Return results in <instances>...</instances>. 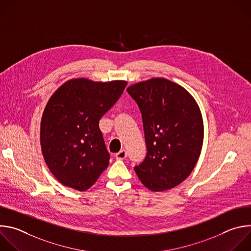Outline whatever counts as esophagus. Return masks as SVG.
<instances>
[{"label":"esophagus","mask_w":251,"mask_h":251,"mask_svg":"<svg viewBox=\"0 0 251 251\" xmlns=\"http://www.w3.org/2000/svg\"><path fill=\"white\" fill-rule=\"evenodd\" d=\"M126 157H127V152H126L124 149L115 154V158H116L117 160H124Z\"/></svg>","instance_id":"esophagus-1"}]
</instances>
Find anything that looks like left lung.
Masks as SVG:
<instances>
[{"mask_svg":"<svg viewBox=\"0 0 251 251\" xmlns=\"http://www.w3.org/2000/svg\"><path fill=\"white\" fill-rule=\"evenodd\" d=\"M142 114L147 156L134 170L153 192L180 185L194 170L202 146L199 106L182 86L152 78L127 88Z\"/></svg>","mask_w":251,"mask_h":251,"instance_id":"left-lung-1","label":"left lung"}]
</instances>
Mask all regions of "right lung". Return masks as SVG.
Segmentation results:
<instances>
[{"label":"right lung","mask_w":251,"mask_h":251,"mask_svg":"<svg viewBox=\"0 0 251 251\" xmlns=\"http://www.w3.org/2000/svg\"><path fill=\"white\" fill-rule=\"evenodd\" d=\"M126 85L122 80L71 79L49 100L41 123V145L49 169L62 185L86 191L108 167L110 154L99 120Z\"/></svg>","instance_id":"1"}]
</instances>
